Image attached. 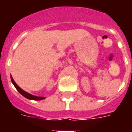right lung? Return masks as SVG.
<instances>
[{
    "instance_id": "obj_1",
    "label": "right lung",
    "mask_w": 132,
    "mask_h": 132,
    "mask_svg": "<svg viewBox=\"0 0 132 132\" xmlns=\"http://www.w3.org/2000/svg\"><path fill=\"white\" fill-rule=\"evenodd\" d=\"M10 78H11L12 83H13V84L14 85V86L15 87V88L18 90V91L22 96H24V97H26V98H27V99L29 100H42L45 99V97H38V96H35V95H31L30 94V93H27L26 91H24V90H23L22 89L20 88L16 84V83L15 82V80H13V78L12 76H10Z\"/></svg>"
}]
</instances>
